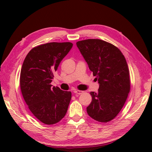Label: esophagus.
I'll use <instances>...</instances> for the list:
<instances>
[{
    "label": "esophagus",
    "mask_w": 152,
    "mask_h": 152,
    "mask_svg": "<svg viewBox=\"0 0 152 152\" xmlns=\"http://www.w3.org/2000/svg\"><path fill=\"white\" fill-rule=\"evenodd\" d=\"M74 93H75V94H78V95H81L83 93V91H80V90H74Z\"/></svg>",
    "instance_id": "obj_1"
}]
</instances>
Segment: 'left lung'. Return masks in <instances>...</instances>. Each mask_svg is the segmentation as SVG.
Returning a JSON list of instances; mask_svg holds the SVG:
<instances>
[{
    "label": "left lung",
    "instance_id": "1",
    "mask_svg": "<svg viewBox=\"0 0 152 152\" xmlns=\"http://www.w3.org/2000/svg\"><path fill=\"white\" fill-rule=\"evenodd\" d=\"M76 45L99 83L97 93L90 92L87 112L96 121L108 122L121 111L130 91L127 61L117 47L104 40L87 39Z\"/></svg>",
    "mask_w": 152,
    "mask_h": 152
}]
</instances>
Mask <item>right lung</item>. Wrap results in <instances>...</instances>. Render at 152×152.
I'll return each mask as SVG.
<instances>
[{"label":"right lung","mask_w":152,"mask_h":152,"mask_svg":"<svg viewBox=\"0 0 152 152\" xmlns=\"http://www.w3.org/2000/svg\"><path fill=\"white\" fill-rule=\"evenodd\" d=\"M71 42H50L33 48L23 61L20 88L28 108L46 125L60 121L67 112L72 93L58 87L51 88L53 73L69 52Z\"/></svg>","instance_id":"obj_1"}]
</instances>
